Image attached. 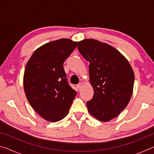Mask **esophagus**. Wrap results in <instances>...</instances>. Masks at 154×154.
Returning a JSON list of instances; mask_svg holds the SVG:
<instances>
[{
    "mask_svg": "<svg viewBox=\"0 0 154 154\" xmlns=\"http://www.w3.org/2000/svg\"><path fill=\"white\" fill-rule=\"evenodd\" d=\"M82 86H83V83H82V82H80V83H79V84H78V85H77V87L78 90H80L81 89H82Z\"/></svg>",
    "mask_w": 154,
    "mask_h": 154,
    "instance_id": "34e87169",
    "label": "esophagus"
}]
</instances>
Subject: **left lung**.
Masks as SVG:
<instances>
[{"label": "left lung", "mask_w": 154, "mask_h": 154, "mask_svg": "<svg viewBox=\"0 0 154 154\" xmlns=\"http://www.w3.org/2000/svg\"><path fill=\"white\" fill-rule=\"evenodd\" d=\"M78 50L89 61L90 82L94 90L88 112L100 122L116 118L126 107L133 92L134 74L118 49L92 38L79 41Z\"/></svg>", "instance_id": "obj_1"}]
</instances>
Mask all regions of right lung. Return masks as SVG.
<instances>
[{"instance_id":"right-lung-1","label":"right lung","mask_w":154,"mask_h":154,"mask_svg":"<svg viewBox=\"0 0 154 154\" xmlns=\"http://www.w3.org/2000/svg\"><path fill=\"white\" fill-rule=\"evenodd\" d=\"M77 43L69 38L47 43L36 49L26 66V96L34 110L47 121L65 118L77 94L66 81L63 64Z\"/></svg>"}]
</instances>
